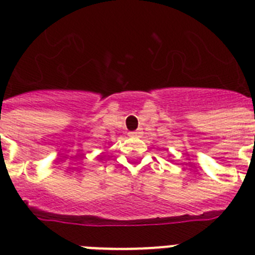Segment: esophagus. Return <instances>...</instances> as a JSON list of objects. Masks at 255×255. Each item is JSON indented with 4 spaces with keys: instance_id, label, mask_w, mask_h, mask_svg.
Masks as SVG:
<instances>
[{
    "instance_id": "esophagus-1",
    "label": "esophagus",
    "mask_w": 255,
    "mask_h": 255,
    "mask_svg": "<svg viewBox=\"0 0 255 255\" xmlns=\"http://www.w3.org/2000/svg\"><path fill=\"white\" fill-rule=\"evenodd\" d=\"M140 134H142V132H140V131H132V132H129V135H130V136H135V138H136V136H140Z\"/></svg>"
}]
</instances>
